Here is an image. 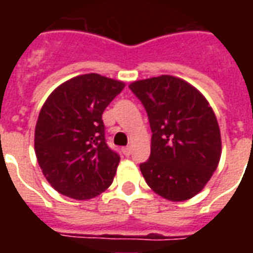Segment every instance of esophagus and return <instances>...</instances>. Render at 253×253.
Masks as SVG:
<instances>
[{
    "mask_svg": "<svg viewBox=\"0 0 253 253\" xmlns=\"http://www.w3.org/2000/svg\"><path fill=\"white\" fill-rule=\"evenodd\" d=\"M123 153L126 154V156H130V154H131V146H126V148H123Z\"/></svg>",
    "mask_w": 253,
    "mask_h": 253,
    "instance_id": "esophagus-1",
    "label": "esophagus"
}]
</instances>
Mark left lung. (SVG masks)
Returning a JSON list of instances; mask_svg holds the SVG:
<instances>
[{
    "label": "left lung",
    "instance_id": "8db88e82",
    "mask_svg": "<svg viewBox=\"0 0 253 253\" xmlns=\"http://www.w3.org/2000/svg\"><path fill=\"white\" fill-rule=\"evenodd\" d=\"M146 110L150 157L145 180L165 199L187 201L203 190L221 159V132L205 96L180 78L160 76L128 85Z\"/></svg>",
    "mask_w": 253,
    "mask_h": 253
}]
</instances>
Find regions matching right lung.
<instances>
[{
    "label": "right lung",
    "mask_w": 253,
    "mask_h": 253,
    "mask_svg": "<svg viewBox=\"0 0 253 253\" xmlns=\"http://www.w3.org/2000/svg\"><path fill=\"white\" fill-rule=\"evenodd\" d=\"M125 88L89 73L59 85L43 104L35 127V153L55 190L85 201L111 186L121 157L105 142L103 112Z\"/></svg>",
    "instance_id": "obj_1"
}]
</instances>
